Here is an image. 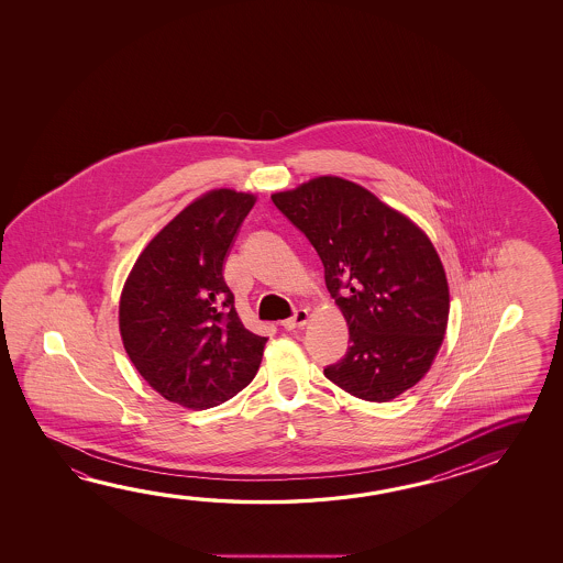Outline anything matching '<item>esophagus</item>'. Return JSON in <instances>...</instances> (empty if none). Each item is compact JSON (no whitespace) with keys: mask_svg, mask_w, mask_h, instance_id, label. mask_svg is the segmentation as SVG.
<instances>
[{"mask_svg":"<svg viewBox=\"0 0 563 563\" xmlns=\"http://www.w3.org/2000/svg\"><path fill=\"white\" fill-rule=\"evenodd\" d=\"M308 322V310L306 308H298L295 314L290 316V318H286L280 322V325L285 328V330H295V328H300V325H305Z\"/></svg>","mask_w":563,"mask_h":563,"instance_id":"1","label":"esophagus"}]
</instances>
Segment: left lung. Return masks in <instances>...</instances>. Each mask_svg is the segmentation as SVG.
Instances as JSON below:
<instances>
[{
	"mask_svg": "<svg viewBox=\"0 0 563 563\" xmlns=\"http://www.w3.org/2000/svg\"><path fill=\"white\" fill-rule=\"evenodd\" d=\"M324 265L350 345L324 375L347 394L384 404L433 364L449 318V286L433 243L413 221L347 179H310L271 196Z\"/></svg>",
	"mask_w": 563,
	"mask_h": 563,
	"instance_id": "obj_1",
	"label": "left lung"
}]
</instances>
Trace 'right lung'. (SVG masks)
Instances as JSON below:
<instances>
[{
  "label": "right lung",
  "mask_w": 563,
  "mask_h": 563,
  "mask_svg": "<svg viewBox=\"0 0 563 563\" xmlns=\"http://www.w3.org/2000/svg\"><path fill=\"white\" fill-rule=\"evenodd\" d=\"M255 198L213 189L152 239L120 296V334L130 362L168 401L223 404L251 384L265 335L239 320L223 263Z\"/></svg>",
  "instance_id": "1"
}]
</instances>
